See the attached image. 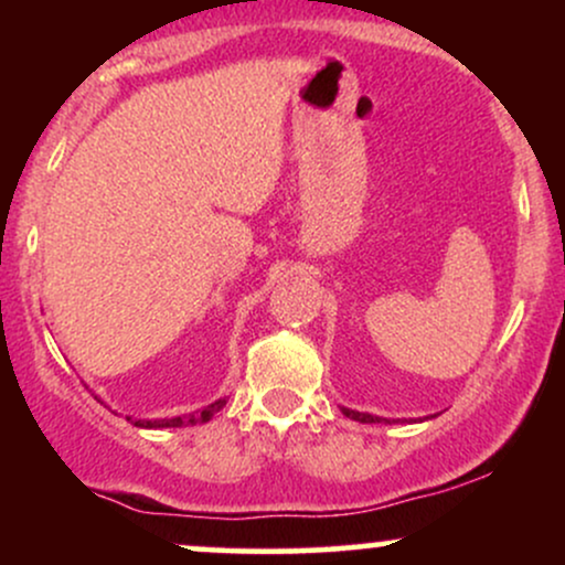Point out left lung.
Here are the masks:
<instances>
[{"label": "left lung", "instance_id": "1", "mask_svg": "<svg viewBox=\"0 0 565 565\" xmlns=\"http://www.w3.org/2000/svg\"><path fill=\"white\" fill-rule=\"evenodd\" d=\"M342 414H345V417H350V419H355V423H366V425H372V423H387V425H391V419L374 417V414H364V412H355V408H345V406H342Z\"/></svg>", "mask_w": 565, "mask_h": 565}]
</instances>
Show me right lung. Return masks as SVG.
Instances as JSON below:
<instances>
[{
	"mask_svg": "<svg viewBox=\"0 0 565 565\" xmlns=\"http://www.w3.org/2000/svg\"><path fill=\"white\" fill-rule=\"evenodd\" d=\"M225 406L223 398H217L215 404L204 406L201 412L193 414H183V417H164V419H135L127 417V423H132L135 427H188V425H199V423H210L212 414L220 412Z\"/></svg>",
	"mask_w": 565,
	"mask_h": 565,
	"instance_id": "add662e5",
	"label": "right lung"
}]
</instances>
